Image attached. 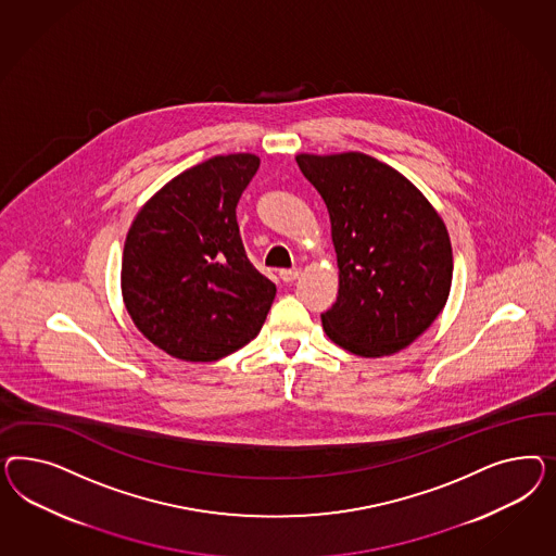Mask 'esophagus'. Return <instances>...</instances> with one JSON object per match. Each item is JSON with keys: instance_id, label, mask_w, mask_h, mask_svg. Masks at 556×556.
I'll return each instance as SVG.
<instances>
[{"instance_id": "1", "label": "esophagus", "mask_w": 556, "mask_h": 556, "mask_svg": "<svg viewBox=\"0 0 556 556\" xmlns=\"http://www.w3.org/2000/svg\"><path fill=\"white\" fill-rule=\"evenodd\" d=\"M279 277H281V281L291 283V281H295V279L300 277V269H298V267H293V269H281L279 270Z\"/></svg>"}]
</instances>
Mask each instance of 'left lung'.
<instances>
[{"label":"left lung","instance_id":"obj_1","mask_svg":"<svg viewBox=\"0 0 556 556\" xmlns=\"http://www.w3.org/2000/svg\"><path fill=\"white\" fill-rule=\"evenodd\" d=\"M332 222L340 287L326 334L361 356L393 354L437 320L453 281L444 222L402 173L363 152L300 154Z\"/></svg>","mask_w":556,"mask_h":556}]
</instances>
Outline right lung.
Segmentation results:
<instances>
[{"mask_svg": "<svg viewBox=\"0 0 556 556\" xmlns=\"http://www.w3.org/2000/svg\"><path fill=\"white\" fill-rule=\"evenodd\" d=\"M261 165L212 156L168 181L124 244L122 295L136 328L165 353L207 363L249 344L277 287L249 261L236 205Z\"/></svg>", "mask_w": 556, "mask_h": 556, "instance_id": "1", "label": "right lung"}]
</instances>
